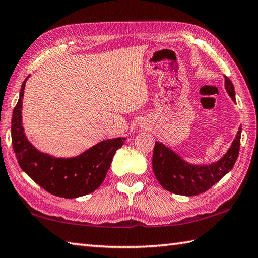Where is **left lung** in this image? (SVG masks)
I'll list each match as a JSON object with an SVG mask.
<instances>
[{"label": "left lung", "mask_w": 258, "mask_h": 258, "mask_svg": "<svg viewBox=\"0 0 258 258\" xmlns=\"http://www.w3.org/2000/svg\"><path fill=\"white\" fill-rule=\"evenodd\" d=\"M225 90L232 101L235 102V92L232 82L224 76ZM241 127L223 157L211 164L196 165L186 161L177 152L156 142L152 155V169L157 180L169 192L182 196H197L206 192L226 175L234 166L239 155Z\"/></svg>", "instance_id": "obj_1"}]
</instances>
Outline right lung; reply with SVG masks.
<instances>
[{"label":"right lung","mask_w":258,"mask_h":258,"mask_svg":"<svg viewBox=\"0 0 258 258\" xmlns=\"http://www.w3.org/2000/svg\"><path fill=\"white\" fill-rule=\"evenodd\" d=\"M28 78L21 84L11 120L12 146L19 166L35 183L53 196L72 199L91 194L106 178L113 155L126 138L103 140L82 154L67 158L40 151L26 137L23 126V99Z\"/></svg>","instance_id":"1"}]
</instances>
